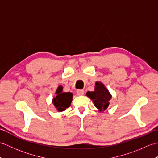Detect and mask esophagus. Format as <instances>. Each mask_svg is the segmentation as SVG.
<instances>
[{"label":"esophagus","instance_id":"1","mask_svg":"<svg viewBox=\"0 0 158 158\" xmlns=\"http://www.w3.org/2000/svg\"><path fill=\"white\" fill-rule=\"evenodd\" d=\"M77 95H79V96H82V95L84 94V90H83V89H78L77 91Z\"/></svg>","mask_w":158,"mask_h":158}]
</instances>
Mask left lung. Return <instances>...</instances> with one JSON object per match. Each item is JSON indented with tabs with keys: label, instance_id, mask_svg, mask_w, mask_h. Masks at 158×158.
Listing matches in <instances>:
<instances>
[{
	"label": "left lung",
	"instance_id": "8db88e82",
	"mask_svg": "<svg viewBox=\"0 0 158 158\" xmlns=\"http://www.w3.org/2000/svg\"><path fill=\"white\" fill-rule=\"evenodd\" d=\"M95 85L94 91L88 92L86 95L92 100L94 106L100 112L104 111L108 108L112 96L102 83L97 81Z\"/></svg>",
	"mask_w": 158,
	"mask_h": 158
}]
</instances>
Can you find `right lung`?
Returning <instances> with one entry per match:
<instances>
[{"label": "right lung", "mask_w": 158, "mask_h": 158, "mask_svg": "<svg viewBox=\"0 0 158 158\" xmlns=\"http://www.w3.org/2000/svg\"><path fill=\"white\" fill-rule=\"evenodd\" d=\"M56 96L53 97L52 103L58 112L65 110L70 106L73 100L71 92H62V87L60 85L56 92Z\"/></svg>", "instance_id": "1"}]
</instances>
